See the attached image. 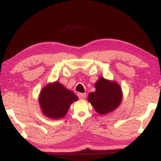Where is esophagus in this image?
<instances>
[{
    "mask_svg": "<svg viewBox=\"0 0 161 161\" xmlns=\"http://www.w3.org/2000/svg\"><path fill=\"white\" fill-rule=\"evenodd\" d=\"M77 95L80 99H84L86 97V94L85 93H79Z\"/></svg>",
    "mask_w": 161,
    "mask_h": 161,
    "instance_id": "obj_1",
    "label": "esophagus"
}]
</instances>
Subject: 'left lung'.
<instances>
[{"instance_id":"left-lung-1","label":"left lung","mask_w":161,"mask_h":161,"mask_svg":"<svg viewBox=\"0 0 161 161\" xmlns=\"http://www.w3.org/2000/svg\"><path fill=\"white\" fill-rule=\"evenodd\" d=\"M94 86L96 91L89 94L88 100L97 113H109L119 107L121 102L122 92L118 84L100 77Z\"/></svg>"}]
</instances>
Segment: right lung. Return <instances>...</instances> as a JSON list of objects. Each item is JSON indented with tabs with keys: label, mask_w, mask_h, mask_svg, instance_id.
I'll return each mask as SVG.
<instances>
[{
	"label": "right lung",
	"mask_w": 161,
	"mask_h": 161,
	"mask_svg": "<svg viewBox=\"0 0 161 161\" xmlns=\"http://www.w3.org/2000/svg\"><path fill=\"white\" fill-rule=\"evenodd\" d=\"M77 100L78 97L74 92L64 88L58 81L45 86L39 97L40 106L43 114L53 119L64 117L71 103Z\"/></svg>",
	"instance_id": "obj_1"
}]
</instances>
